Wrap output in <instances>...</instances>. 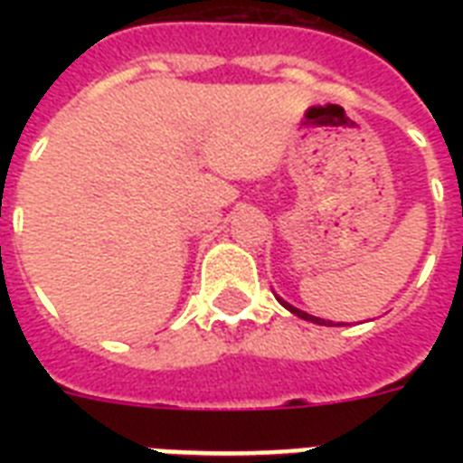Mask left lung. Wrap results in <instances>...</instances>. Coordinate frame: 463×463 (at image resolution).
<instances>
[{"instance_id": "1", "label": "left lung", "mask_w": 463, "mask_h": 463, "mask_svg": "<svg viewBox=\"0 0 463 463\" xmlns=\"http://www.w3.org/2000/svg\"><path fill=\"white\" fill-rule=\"evenodd\" d=\"M276 300H279V303H281L283 307H286V309H290V312H293V315L300 317V319H307V322H315V324H324V326H334V324H331V322H324V319H319V317H312V315H307V312H303V309L293 307V305L286 303V300H283V298L276 296Z\"/></svg>"}]
</instances>
